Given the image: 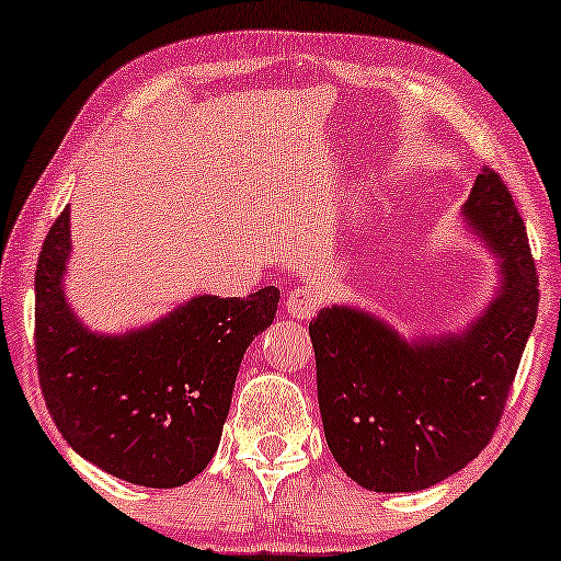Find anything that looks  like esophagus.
Returning <instances> with one entry per match:
<instances>
[{"instance_id":"34e87169","label":"esophagus","mask_w":561,"mask_h":561,"mask_svg":"<svg viewBox=\"0 0 561 561\" xmlns=\"http://www.w3.org/2000/svg\"><path fill=\"white\" fill-rule=\"evenodd\" d=\"M321 301H324V290H321L319 283H306L304 288L288 290V296L283 298V306H286L288 317L304 321L319 311Z\"/></svg>"}]
</instances>
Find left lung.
<instances>
[{"label": "left lung", "mask_w": 561, "mask_h": 561, "mask_svg": "<svg viewBox=\"0 0 561 561\" xmlns=\"http://www.w3.org/2000/svg\"><path fill=\"white\" fill-rule=\"evenodd\" d=\"M459 214L501 275L493 301L459 332L405 340L347 304L327 306L309 324L329 451L375 493L432 488L485 449L534 329L539 275L493 168L478 173Z\"/></svg>", "instance_id": "obj_1"}]
</instances>
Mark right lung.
Instances as JSON below:
<instances>
[{
    "instance_id": "add662e5",
    "label": "right lung",
    "mask_w": 561,
    "mask_h": 561,
    "mask_svg": "<svg viewBox=\"0 0 561 561\" xmlns=\"http://www.w3.org/2000/svg\"><path fill=\"white\" fill-rule=\"evenodd\" d=\"M71 209L60 211L35 271V352L58 432L83 459L145 488H179L219 447L240 363L273 324L280 290L194 296L148 327L89 329L66 296Z\"/></svg>"
}]
</instances>
